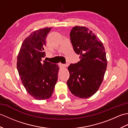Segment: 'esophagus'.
<instances>
[{"label":"esophagus","instance_id":"obj_1","mask_svg":"<svg viewBox=\"0 0 128 128\" xmlns=\"http://www.w3.org/2000/svg\"><path fill=\"white\" fill-rule=\"evenodd\" d=\"M58 65H59V66H60V67H66V66H68L67 64H63L60 63H60H59Z\"/></svg>","mask_w":128,"mask_h":128}]
</instances>
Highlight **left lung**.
Wrapping results in <instances>:
<instances>
[{
	"mask_svg": "<svg viewBox=\"0 0 128 128\" xmlns=\"http://www.w3.org/2000/svg\"><path fill=\"white\" fill-rule=\"evenodd\" d=\"M70 36L80 61L69 66L67 85L74 96L87 98L97 91L104 78L107 66L105 48L96 35L86 27H74Z\"/></svg>",
	"mask_w": 128,
	"mask_h": 128,
	"instance_id": "left-lung-1",
	"label": "left lung"
}]
</instances>
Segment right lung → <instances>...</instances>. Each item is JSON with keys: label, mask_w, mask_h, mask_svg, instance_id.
<instances>
[{"label": "right lung", "mask_w": 128, "mask_h": 128, "mask_svg": "<svg viewBox=\"0 0 128 128\" xmlns=\"http://www.w3.org/2000/svg\"><path fill=\"white\" fill-rule=\"evenodd\" d=\"M51 28L34 31L26 37L18 56L17 69L27 92L37 100L50 98L58 80L57 64L43 61L46 37Z\"/></svg>", "instance_id": "1"}]
</instances>
